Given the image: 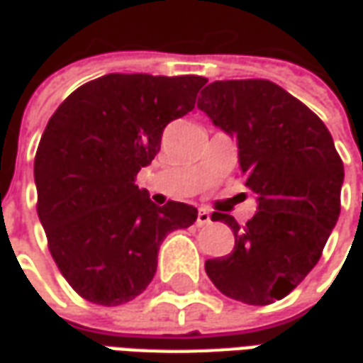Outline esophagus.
Returning <instances> with one entry per match:
<instances>
[{
    "label": "esophagus",
    "mask_w": 363,
    "mask_h": 363,
    "mask_svg": "<svg viewBox=\"0 0 363 363\" xmlns=\"http://www.w3.org/2000/svg\"><path fill=\"white\" fill-rule=\"evenodd\" d=\"M211 223V213L207 209H199L197 213V220H195V225L197 227H205V225H209Z\"/></svg>",
    "instance_id": "esophagus-1"
}]
</instances>
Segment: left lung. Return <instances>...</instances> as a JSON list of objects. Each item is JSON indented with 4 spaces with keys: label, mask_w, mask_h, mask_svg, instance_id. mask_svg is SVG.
I'll return each mask as SVG.
<instances>
[{
    "label": "left lung",
    "mask_w": 363,
    "mask_h": 363,
    "mask_svg": "<svg viewBox=\"0 0 363 363\" xmlns=\"http://www.w3.org/2000/svg\"><path fill=\"white\" fill-rule=\"evenodd\" d=\"M197 107L236 138L246 186L258 211L235 233L225 258L205 262L218 291L248 305H269L297 287L317 266L340 215L344 164L333 136L305 104L269 79L213 82Z\"/></svg>",
    "instance_id": "8db88e82"
}]
</instances>
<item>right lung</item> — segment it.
Segmentation results:
<instances>
[{
    "mask_svg": "<svg viewBox=\"0 0 363 363\" xmlns=\"http://www.w3.org/2000/svg\"><path fill=\"white\" fill-rule=\"evenodd\" d=\"M205 84L201 76L107 74L72 91L48 121L35 156L37 213L79 297L105 307L133 301L152 281L166 235L195 223L187 203L156 207L136 174Z\"/></svg>",
    "mask_w": 363,
    "mask_h": 363,
    "instance_id": "add662e5",
    "label": "right lung"
}]
</instances>
